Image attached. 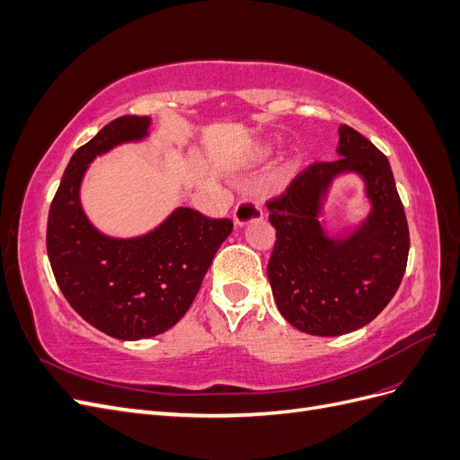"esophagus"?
I'll return each instance as SVG.
<instances>
[{"label": "esophagus", "mask_w": 460, "mask_h": 460, "mask_svg": "<svg viewBox=\"0 0 460 460\" xmlns=\"http://www.w3.org/2000/svg\"><path fill=\"white\" fill-rule=\"evenodd\" d=\"M232 218H234L235 226H245V225H249V222L262 218V208L253 199H243V201L235 205Z\"/></svg>", "instance_id": "1"}]
</instances>
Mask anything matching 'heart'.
I'll use <instances>...</instances> for the list:
<instances>
[{"label":"heart","instance_id":"b5f03b06","mask_svg":"<svg viewBox=\"0 0 460 460\" xmlns=\"http://www.w3.org/2000/svg\"><path fill=\"white\" fill-rule=\"evenodd\" d=\"M264 153H267V151H264V149L261 147V149H259V151L255 153V157H262V155H264Z\"/></svg>","mask_w":460,"mask_h":460}]
</instances>
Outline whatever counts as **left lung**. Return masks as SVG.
<instances>
[{
	"label": "left lung",
	"mask_w": 460,
	"mask_h": 460,
	"mask_svg": "<svg viewBox=\"0 0 460 460\" xmlns=\"http://www.w3.org/2000/svg\"><path fill=\"white\" fill-rule=\"evenodd\" d=\"M336 161H316L267 203L276 242L269 280L276 307L311 336H341L368 324L392 301L409 257V226L387 157L363 134L340 127ZM364 178L369 217L351 234L328 236L322 201L340 173Z\"/></svg>",
	"instance_id": "left-lung-1"
}]
</instances>
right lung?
I'll return each mask as SVG.
<instances>
[{
    "label": "right lung",
    "instance_id": "right-lung-1",
    "mask_svg": "<svg viewBox=\"0 0 460 460\" xmlns=\"http://www.w3.org/2000/svg\"><path fill=\"white\" fill-rule=\"evenodd\" d=\"M149 117L111 120L68 161L48 217V257L65 299L88 324L117 340H146L172 328L196 299L203 276L234 225L178 207L128 240L97 230L80 205L88 164L149 134Z\"/></svg>",
    "mask_w": 460,
    "mask_h": 460
}]
</instances>
